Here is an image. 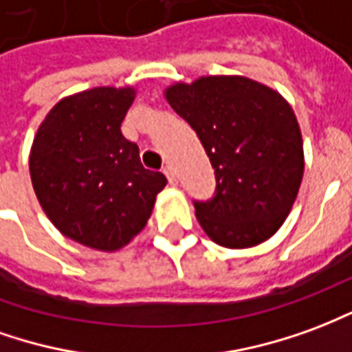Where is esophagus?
Returning a JSON list of instances; mask_svg holds the SVG:
<instances>
[{"mask_svg": "<svg viewBox=\"0 0 352 352\" xmlns=\"http://www.w3.org/2000/svg\"><path fill=\"white\" fill-rule=\"evenodd\" d=\"M163 172L166 174V178H168V182H170V186H174L176 184V174H174V168H172L170 164H166L163 168Z\"/></svg>", "mask_w": 352, "mask_h": 352, "instance_id": "34e87169", "label": "esophagus"}]
</instances>
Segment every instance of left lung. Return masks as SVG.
<instances>
[{"label": "left lung", "mask_w": 352, "mask_h": 352, "mask_svg": "<svg viewBox=\"0 0 352 352\" xmlns=\"http://www.w3.org/2000/svg\"><path fill=\"white\" fill-rule=\"evenodd\" d=\"M166 100L197 132L216 176L214 195L193 199L201 228L226 248L263 243L286 220L303 178V142L288 102L228 76L174 85Z\"/></svg>", "instance_id": "obj_1"}]
</instances>
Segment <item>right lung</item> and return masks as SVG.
Masks as SVG:
<instances>
[{"label": "right lung", "instance_id": "obj_1", "mask_svg": "<svg viewBox=\"0 0 352 352\" xmlns=\"http://www.w3.org/2000/svg\"><path fill=\"white\" fill-rule=\"evenodd\" d=\"M134 89L98 87L60 100L39 126L30 155L37 201L62 235L89 248H121L146 228L163 172L140 163L121 134Z\"/></svg>", "mask_w": 352, "mask_h": 352}]
</instances>
